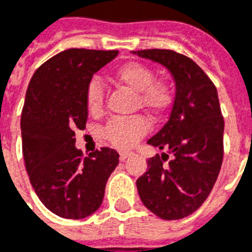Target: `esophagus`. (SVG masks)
I'll use <instances>...</instances> for the list:
<instances>
[{
    "mask_svg": "<svg viewBox=\"0 0 252 252\" xmlns=\"http://www.w3.org/2000/svg\"><path fill=\"white\" fill-rule=\"evenodd\" d=\"M132 155H133L132 152H120V160L122 161L126 160V158H128L129 156H132Z\"/></svg>",
    "mask_w": 252,
    "mask_h": 252,
    "instance_id": "1",
    "label": "esophagus"
}]
</instances>
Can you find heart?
Returning <instances> with one entry per match:
<instances>
[{
    "label": "heart",
    "mask_w": 252,
    "mask_h": 252,
    "mask_svg": "<svg viewBox=\"0 0 252 252\" xmlns=\"http://www.w3.org/2000/svg\"><path fill=\"white\" fill-rule=\"evenodd\" d=\"M112 79L119 86L136 94L137 105L152 115H160L170 107L173 91L168 83L155 80L151 68L137 62H128L112 72ZM87 108L92 115H99L103 109L104 90L99 80H92L87 87ZM147 133V123L141 118L113 119L104 129L105 139L119 149L133 147L137 140Z\"/></svg>",
    "instance_id": "b5f03b06"
}]
</instances>
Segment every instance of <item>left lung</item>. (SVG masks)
Instances as JSON below:
<instances>
[{
  "label": "left lung",
  "mask_w": 252,
  "mask_h": 252,
  "mask_svg": "<svg viewBox=\"0 0 252 252\" xmlns=\"http://www.w3.org/2000/svg\"><path fill=\"white\" fill-rule=\"evenodd\" d=\"M132 54L166 68L176 87L169 120L147 141L164 152L148 158L137 191L157 217L181 220L206 201L220 174L224 122L218 92L202 68L182 54L158 49Z\"/></svg>",
  "instance_id": "1"
}]
</instances>
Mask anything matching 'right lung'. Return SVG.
<instances>
[{
  "instance_id": "add662e5",
  "label": "right lung",
  "mask_w": 252,
  "mask_h": 252,
  "mask_svg": "<svg viewBox=\"0 0 252 252\" xmlns=\"http://www.w3.org/2000/svg\"><path fill=\"white\" fill-rule=\"evenodd\" d=\"M119 51L68 49L34 72L21 115L22 152L34 191L51 213L82 220L95 213L105 184L119 164L111 148L82 157L75 130L88 118L87 87L92 75Z\"/></svg>"
}]
</instances>
